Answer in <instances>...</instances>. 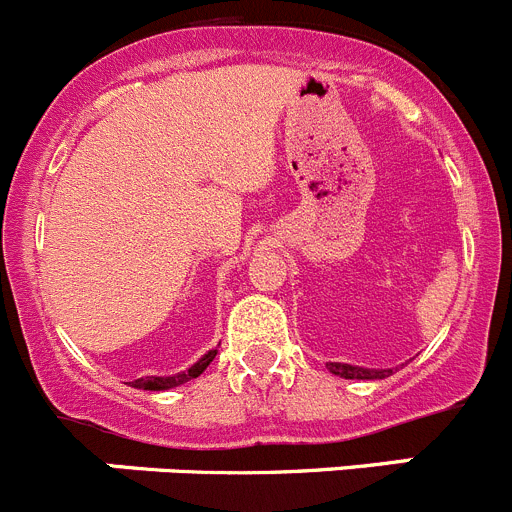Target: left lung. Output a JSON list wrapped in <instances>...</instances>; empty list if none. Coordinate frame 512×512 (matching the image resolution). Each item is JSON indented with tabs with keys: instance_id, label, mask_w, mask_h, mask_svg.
<instances>
[{
	"instance_id": "obj_1",
	"label": "left lung",
	"mask_w": 512,
	"mask_h": 512,
	"mask_svg": "<svg viewBox=\"0 0 512 512\" xmlns=\"http://www.w3.org/2000/svg\"><path fill=\"white\" fill-rule=\"evenodd\" d=\"M331 369V374L341 376V379H386L391 374V369H361V366L351 364H326Z\"/></svg>"
}]
</instances>
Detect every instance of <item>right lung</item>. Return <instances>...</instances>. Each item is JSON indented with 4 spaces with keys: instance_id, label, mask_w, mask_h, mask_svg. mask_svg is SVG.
<instances>
[{
    "instance_id": "1",
    "label": "right lung",
    "mask_w": 512,
    "mask_h": 512,
    "mask_svg": "<svg viewBox=\"0 0 512 512\" xmlns=\"http://www.w3.org/2000/svg\"><path fill=\"white\" fill-rule=\"evenodd\" d=\"M214 356H217V351H214V348H212V351L204 353V356L199 358L197 364L191 366V369L181 371V374H174V376H146V379L131 381V386H133V389H143V391H166V389H174V386H181V384H186V381L197 379V376L202 374V371L207 369L209 364H212Z\"/></svg>"
}]
</instances>
